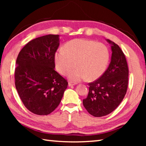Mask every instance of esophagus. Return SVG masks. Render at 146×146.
<instances>
[{
    "mask_svg": "<svg viewBox=\"0 0 146 146\" xmlns=\"http://www.w3.org/2000/svg\"><path fill=\"white\" fill-rule=\"evenodd\" d=\"M76 82H69V83H68V86H74V85H76Z\"/></svg>",
    "mask_w": 146,
    "mask_h": 146,
    "instance_id": "esophagus-1",
    "label": "esophagus"
}]
</instances>
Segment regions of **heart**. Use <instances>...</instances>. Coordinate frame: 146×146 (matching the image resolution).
I'll use <instances>...</instances> for the list:
<instances>
[{
	"instance_id": "obj_1",
	"label": "heart",
	"mask_w": 146,
	"mask_h": 146,
	"mask_svg": "<svg viewBox=\"0 0 146 146\" xmlns=\"http://www.w3.org/2000/svg\"><path fill=\"white\" fill-rule=\"evenodd\" d=\"M110 58V51L107 46L82 38L69 41L64 49H58L55 54L56 68L62 75H68L76 63L77 68L69 75L70 80L75 82L100 78L107 69Z\"/></svg>"
}]
</instances>
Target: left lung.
<instances>
[{"mask_svg": "<svg viewBox=\"0 0 146 146\" xmlns=\"http://www.w3.org/2000/svg\"><path fill=\"white\" fill-rule=\"evenodd\" d=\"M107 41L111 44V62L100 78L89 83L88 95L83 100L86 110L95 117L113 112L123 99L127 90L129 70L125 55L117 44L109 39Z\"/></svg>", "mask_w": 146, "mask_h": 146, "instance_id": "left-lung-1", "label": "left lung"}]
</instances>
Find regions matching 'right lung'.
<instances>
[{
  "instance_id": "add662e5",
  "label": "right lung",
  "mask_w": 146,
  "mask_h": 146,
  "mask_svg": "<svg viewBox=\"0 0 146 146\" xmlns=\"http://www.w3.org/2000/svg\"><path fill=\"white\" fill-rule=\"evenodd\" d=\"M58 46V35H48L29 42L17 56L15 87L24 106L34 114L53 112L68 87L67 80L55 70Z\"/></svg>"
}]
</instances>
